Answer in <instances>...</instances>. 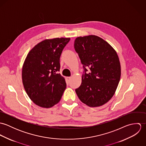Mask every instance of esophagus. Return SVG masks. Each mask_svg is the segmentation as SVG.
I'll return each mask as SVG.
<instances>
[{
	"mask_svg": "<svg viewBox=\"0 0 146 146\" xmlns=\"http://www.w3.org/2000/svg\"><path fill=\"white\" fill-rule=\"evenodd\" d=\"M71 79V77H67V78H66V80H67V83H69V82H70Z\"/></svg>",
	"mask_w": 146,
	"mask_h": 146,
	"instance_id": "esophagus-1",
	"label": "esophagus"
}]
</instances>
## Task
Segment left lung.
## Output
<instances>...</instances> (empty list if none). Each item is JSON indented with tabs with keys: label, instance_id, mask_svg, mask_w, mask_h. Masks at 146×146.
I'll list each match as a JSON object with an SVG mask.
<instances>
[{
	"label": "left lung",
	"instance_id": "obj_1",
	"mask_svg": "<svg viewBox=\"0 0 146 146\" xmlns=\"http://www.w3.org/2000/svg\"><path fill=\"white\" fill-rule=\"evenodd\" d=\"M74 48L83 64L81 85L75 90L79 100L89 107L102 106L114 95L121 76L118 55L101 38L90 35L79 36ZM90 72L86 73V68Z\"/></svg>",
	"mask_w": 146,
	"mask_h": 146
}]
</instances>
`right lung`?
I'll return each instance as SVG.
<instances>
[{
    "instance_id": "add662e5",
    "label": "right lung",
    "mask_w": 146,
    "mask_h": 146,
    "mask_svg": "<svg viewBox=\"0 0 146 146\" xmlns=\"http://www.w3.org/2000/svg\"><path fill=\"white\" fill-rule=\"evenodd\" d=\"M70 40V38L44 40L26 56L22 66V83L30 100L38 106L50 108L61 99L66 83L57 72L61 54Z\"/></svg>"
}]
</instances>
